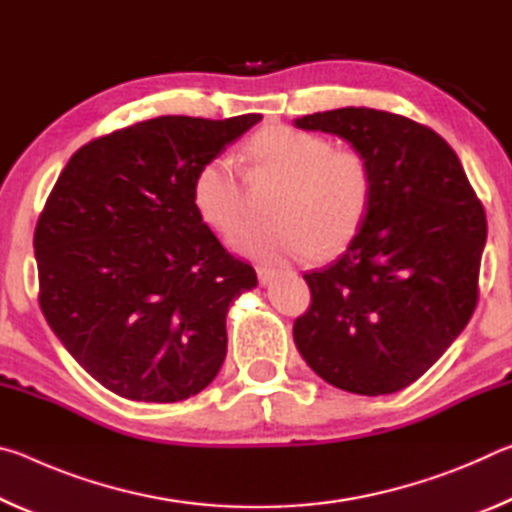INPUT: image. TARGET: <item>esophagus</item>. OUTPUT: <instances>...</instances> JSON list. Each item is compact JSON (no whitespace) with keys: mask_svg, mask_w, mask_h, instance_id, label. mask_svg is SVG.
<instances>
[{"mask_svg":"<svg viewBox=\"0 0 512 512\" xmlns=\"http://www.w3.org/2000/svg\"><path fill=\"white\" fill-rule=\"evenodd\" d=\"M277 275V268L273 266H257V277L262 284H268Z\"/></svg>","mask_w":512,"mask_h":512,"instance_id":"obj_1","label":"esophagus"}]
</instances>
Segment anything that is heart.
Listing matches in <instances>:
<instances>
[{
	"label": "heart",
	"mask_w": 512,
	"mask_h": 512,
	"mask_svg": "<svg viewBox=\"0 0 512 512\" xmlns=\"http://www.w3.org/2000/svg\"><path fill=\"white\" fill-rule=\"evenodd\" d=\"M257 173L282 183L268 214L271 221L248 223L230 246L262 262H289L336 255L357 237L372 198L370 164L359 151L334 149L323 135L291 126H266L246 146ZM192 205L207 228L235 230L244 210L241 178L235 164L216 155L198 167L192 180Z\"/></svg>",
	"instance_id": "1"
}]
</instances>
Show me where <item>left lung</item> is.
<instances>
[{
  "instance_id": "1",
  "label": "left lung",
  "mask_w": 512,
  "mask_h": 512,
  "mask_svg": "<svg viewBox=\"0 0 512 512\" xmlns=\"http://www.w3.org/2000/svg\"><path fill=\"white\" fill-rule=\"evenodd\" d=\"M293 124L350 142L372 173L357 237L332 266L305 275L311 305L293 323V341L327 384L397 393L443 357L474 314L483 205L452 146L411 119L350 106Z\"/></svg>"
}]
</instances>
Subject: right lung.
<instances>
[{
    "label": "right lung",
    "mask_w": 512,
    "mask_h": 512,
    "mask_svg": "<svg viewBox=\"0 0 512 512\" xmlns=\"http://www.w3.org/2000/svg\"><path fill=\"white\" fill-rule=\"evenodd\" d=\"M262 115L155 117L81 146L42 210L40 309L67 352L119 397L180 402L228 352L225 316L257 287L198 219V167Z\"/></svg>",
    "instance_id": "add662e5"
}]
</instances>
